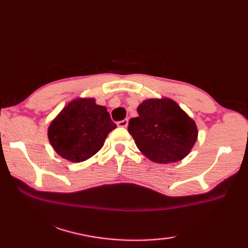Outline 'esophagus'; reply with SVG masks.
<instances>
[{
	"instance_id": "esophagus-1",
	"label": "esophagus",
	"mask_w": 248,
	"mask_h": 248,
	"mask_svg": "<svg viewBox=\"0 0 248 248\" xmlns=\"http://www.w3.org/2000/svg\"><path fill=\"white\" fill-rule=\"evenodd\" d=\"M129 124V120L128 119H124V120H120L117 123V125L120 128H125Z\"/></svg>"
}]
</instances>
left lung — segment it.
<instances>
[{
	"mask_svg": "<svg viewBox=\"0 0 248 248\" xmlns=\"http://www.w3.org/2000/svg\"><path fill=\"white\" fill-rule=\"evenodd\" d=\"M128 131L138 148L155 163H172L186 157L196 143L195 121L171 99H148L138 108Z\"/></svg>",
	"mask_w": 248,
	"mask_h": 248,
	"instance_id": "1",
	"label": "left lung"
}]
</instances>
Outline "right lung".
<instances>
[{
  "label": "right lung",
  "mask_w": 248,
  "mask_h": 248,
  "mask_svg": "<svg viewBox=\"0 0 248 248\" xmlns=\"http://www.w3.org/2000/svg\"><path fill=\"white\" fill-rule=\"evenodd\" d=\"M115 128L107 108L93 98H78L52 120L48 138L57 155L78 163L96 155Z\"/></svg>",
  "instance_id": "add662e5"
}]
</instances>
